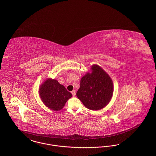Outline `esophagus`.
Listing matches in <instances>:
<instances>
[{"label":"esophagus","mask_w":156,"mask_h":156,"mask_svg":"<svg viewBox=\"0 0 156 156\" xmlns=\"http://www.w3.org/2000/svg\"><path fill=\"white\" fill-rule=\"evenodd\" d=\"M72 94L73 96H74L76 95V91H75V90H73V91H72Z\"/></svg>","instance_id":"esophagus-1"}]
</instances>
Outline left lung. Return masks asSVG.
<instances>
[{
	"instance_id": "obj_1",
	"label": "left lung",
	"mask_w": 156,
	"mask_h": 156,
	"mask_svg": "<svg viewBox=\"0 0 156 156\" xmlns=\"http://www.w3.org/2000/svg\"><path fill=\"white\" fill-rule=\"evenodd\" d=\"M91 69V73L82 77L76 96L87 108L98 110L110 102L113 93V83L100 66L94 65Z\"/></svg>"
}]
</instances>
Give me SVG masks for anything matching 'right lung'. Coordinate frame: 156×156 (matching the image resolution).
I'll list each match as a JSON object with an SVG mask.
<instances>
[{
	"mask_svg": "<svg viewBox=\"0 0 156 156\" xmlns=\"http://www.w3.org/2000/svg\"><path fill=\"white\" fill-rule=\"evenodd\" d=\"M39 95L43 103L50 109L58 111L65 106L72 94L55 79H48L41 85Z\"/></svg>",
	"mask_w": 156,
	"mask_h": 156,
	"instance_id": "add662e5",
	"label": "right lung"
}]
</instances>
